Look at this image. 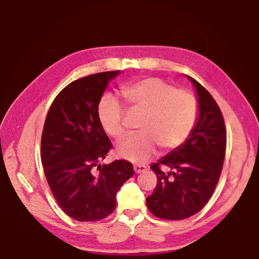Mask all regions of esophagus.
<instances>
[{"label": "esophagus", "mask_w": 259, "mask_h": 259, "mask_svg": "<svg viewBox=\"0 0 259 259\" xmlns=\"http://www.w3.org/2000/svg\"><path fill=\"white\" fill-rule=\"evenodd\" d=\"M134 170H135L136 174H141V172L146 171L147 168L145 166H139V164H136V166L134 167Z\"/></svg>", "instance_id": "obj_1"}]
</instances>
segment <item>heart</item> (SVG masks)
Instances as JSON below:
<instances>
[{
  "label": "heart",
  "mask_w": 259,
  "mask_h": 259,
  "mask_svg": "<svg viewBox=\"0 0 259 259\" xmlns=\"http://www.w3.org/2000/svg\"><path fill=\"white\" fill-rule=\"evenodd\" d=\"M121 95L133 112L142 113L140 133L125 137L117 153L135 163H144L155 155L157 145L172 150L190 136L198 117L196 98L158 78H146L121 87ZM124 109L112 95H104L98 104V118L104 133L120 138L124 134Z\"/></svg>",
  "instance_id": "obj_1"
}]
</instances>
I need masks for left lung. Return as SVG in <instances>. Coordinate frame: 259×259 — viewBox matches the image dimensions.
I'll return each instance as SVG.
<instances>
[{"label":"left lung","mask_w":259,"mask_h":259,"mask_svg":"<svg viewBox=\"0 0 259 259\" xmlns=\"http://www.w3.org/2000/svg\"><path fill=\"white\" fill-rule=\"evenodd\" d=\"M197 95L198 117L183 145L152 163L157 187L146 202L155 216L181 221L200 211L210 199L221 177L226 150V129L218 104L210 93L187 75ZM169 168V173L160 169Z\"/></svg>","instance_id":"left-lung-1"}]
</instances>
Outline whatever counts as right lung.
I'll list each match as a JSON object with an SVG mask.
<instances>
[{
    "mask_svg": "<svg viewBox=\"0 0 259 259\" xmlns=\"http://www.w3.org/2000/svg\"><path fill=\"white\" fill-rule=\"evenodd\" d=\"M109 71L71 82L51 104L43 126L41 159L46 178L59 206L79 222H97L113 212L117 192L134 176L126 160L99 163L112 148L98 118V104Z\"/></svg>",
    "mask_w": 259,
    "mask_h": 259,
    "instance_id": "add662e5",
    "label": "right lung"
}]
</instances>
